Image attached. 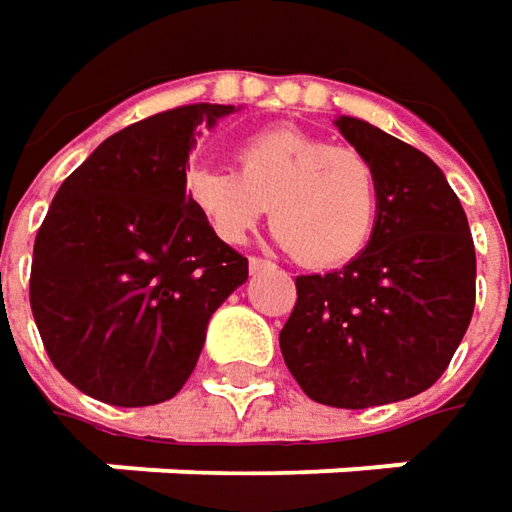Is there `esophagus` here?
I'll return each mask as SVG.
<instances>
[{"label":"esophagus","mask_w":512,"mask_h":512,"mask_svg":"<svg viewBox=\"0 0 512 512\" xmlns=\"http://www.w3.org/2000/svg\"><path fill=\"white\" fill-rule=\"evenodd\" d=\"M247 268L256 273V270L270 268V262H268V259H259V256H250V259H247Z\"/></svg>","instance_id":"34e87169"}]
</instances>
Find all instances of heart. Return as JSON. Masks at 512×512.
Instances as JSON below:
<instances>
[{"mask_svg":"<svg viewBox=\"0 0 512 512\" xmlns=\"http://www.w3.org/2000/svg\"><path fill=\"white\" fill-rule=\"evenodd\" d=\"M184 192L227 244H242L270 207L276 242L308 268H337L360 256L380 198L363 152L296 129L250 135L236 149V169L192 167Z\"/></svg>","mask_w":512,"mask_h":512,"instance_id":"b5f03b06","label":"heart"}]
</instances>
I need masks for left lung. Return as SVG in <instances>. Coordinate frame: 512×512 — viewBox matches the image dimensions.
<instances>
[{"label": "left lung", "mask_w": 512, "mask_h": 512, "mask_svg": "<svg viewBox=\"0 0 512 512\" xmlns=\"http://www.w3.org/2000/svg\"><path fill=\"white\" fill-rule=\"evenodd\" d=\"M377 172V221L345 268L296 276L279 348L299 389L337 409L426 392L461 345L475 308L470 224L421 149L357 117L337 120Z\"/></svg>", "instance_id": "left-lung-1"}]
</instances>
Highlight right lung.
Returning a JSON list of instances; mask_svg holds the SVG:
<instances>
[{"instance_id": "obj_1", "label": "right lung", "mask_w": 512, "mask_h": 512, "mask_svg": "<svg viewBox=\"0 0 512 512\" xmlns=\"http://www.w3.org/2000/svg\"><path fill=\"white\" fill-rule=\"evenodd\" d=\"M230 112L192 103L120 129L48 207L31 311L54 369L94 400L152 406L178 395L213 311L247 279V259L184 192L195 126Z\"/></svg>"}]
</instances>
